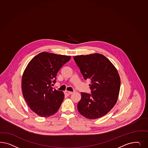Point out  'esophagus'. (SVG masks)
Masks as SVG:
<instances>
[{
    "mask_svg": "<svg viewBox=\"0 0 148 148\" xmlns=\"http://www.w3.org/2000/svg\"><path fill=\"white\" fill-rule=\"evenodd\" d=\"M64 92H65V94L67 96L70 95H71V94L73 93V92H72V91H69L67 90L65 91Z\"/></svg>",
    "mask_w": 148,
    "mask_h": 148,
    "instance_id": "1",
    "label": "esophagus"
}]
</instances>
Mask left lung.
Segmentation results:
<instances>
[{
  "label": "left lung",
  "mask_w": 148,
  "mask_h": 148,
  "mask_svg": "<svg viewBox=\"0 0 148 148\" xmlns=\"http://www.w3.org/2000/svg\"><path fill=\"white\" fill-rule=\"evenodd\" d=\"M73 59L84 78L91 81V94L81 92L78 110L88 119L100 118L107 114L117 102L121 82L119 73L110 60L101 54L77 56Z\"/></svg>",
  "instance_id": "left-lung-1"
}]
</instances>
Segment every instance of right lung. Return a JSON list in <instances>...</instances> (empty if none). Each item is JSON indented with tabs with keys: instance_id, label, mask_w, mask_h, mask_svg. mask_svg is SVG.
<instances>
[{
	"instance_id": "1",
	"label": "right lung",
	"mask_w": 148,
	"mask_h": 148,
	"mask_svg": "<svg viewBox=\"0 0 148 148\" xmlns=\"http://www.w3.org/2000/svg\"><path fill=\"white\" fill-rule=\"evenodd\" d=\"M71 56L51 53H40L30 61L22 77L24 99L33 112L41 117L54 114L59 109L64 94L54 89L53 83L60 69Z\"/></svg>"
}]
</instances>
